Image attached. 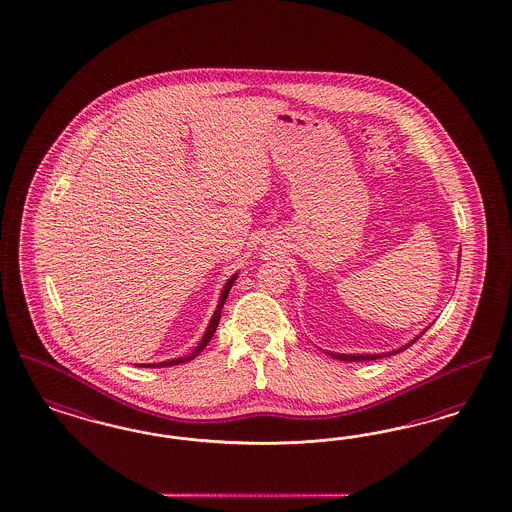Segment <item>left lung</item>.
Segmentation results:
<instances>
[{
  "label": "left lung",
  "mask_w": 512,
  "mask_h": 512,
  "mask_svg": "<svg viewBox=\"0 0 512 512\" xmlns=\"http://www.w3.org/2000/svg\"><path fill=\"white\" fill-rule=\"evenodd\" d=\"M428 328H426V330H428ZM424 331H422L420 335H416L413 341H411V343H407L405 347L397 348V350H392V352H384V354H339V352H326V354H330L331 358H335V360H341V362H367V360H377V358H386V356H392V354H397V352H401L403 348L411 347L414 341H418V339H420V337L424 335Z\"/></svg>",
  "instance_id": "1"
}]
</instances>
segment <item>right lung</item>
Listing matches in <instances>:
<instances>
[{
    "instance_id": "add662e5",
    "label": "right lung",
    "mask_w": 512,
    "mask_h": 512,
    "mask_svg": "<svg viewBox=\"0 0 512 512\" xmlns=\"http://www.w3.org/2000/svg\"><path fill=\"white\" fill-rule=\"evenodd\" d=\"M237 281V273L228 279V282L224 284V288H222V292H220V299H218V305H216L215 314H213V318H211V322H209V326H207V330L203 333V337H201V341H199L198 347L194 348L188 356H181V358H175V360H167V362L160 363H141V367H171V365H179V363L190 362V360H194L196 356H199V352L203 350V348L209 345V341H211V337L215 335L216 328H218V322H220V313H222V307H224V303H226V299H228V294H230L231 286H233V282Z\"/></svg>"
}]
</instances>
